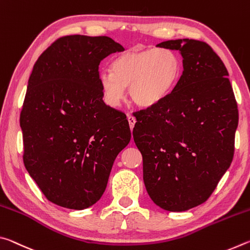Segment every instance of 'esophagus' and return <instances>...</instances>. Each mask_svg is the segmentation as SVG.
Returning a JSON list of instances; mask_svg holds the SVG:
<instances>
[{"label": "esophagus", "instance_id": "obj_1", "mask_svg": "<svg viewBox=\"0 0 250 250\" xmlns=\"http://www.w3.org/2000/svg\"><path fill=\"white\" fill-rule=\"evenodd\" d=\"M128 121H129V125H130V129H131V131H132V129H133V126H134V125H135V122H137V120H135V118H134L133 116H131V115H128Z\"/></svg>", "mask_w": 250, "mask_h": 250}]
</instances>
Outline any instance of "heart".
I'll use <instances>...</instances> for the list:
<instances>
[{"label": "heart", "mask_w": 250, "mask_h": 250, "mask_svg": "<svg viewBox=\"0 0 250 250\" xmlns=\"http://www.w3.org/2000/svg\"><path fill=\"white\" fill-rule=\"evenodd\" d=\"M182 61L168 48L128 49L118 55L111 71L99 75L104 101L112 107L119 105L129 87V96L135 104L151 108L163 103L180 82Z\"/></svg>", "instance_id": "1"}]
</instances>
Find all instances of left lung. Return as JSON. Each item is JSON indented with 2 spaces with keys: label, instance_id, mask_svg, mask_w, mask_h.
I'll use <instances>...</instances> for the list:
<instances>
[{
  "label": "left lung",
  "instance_id": "left-lung-1",
  "mask_svg": "<svg viewBox=\"0 0 250 250\" xmlns=\"http://www.w3.org/2000/svg\"><path fill=\"white\" fill-rule=\"evenodd\" d=\"M156 46L179 50L183 73L163 103L137 112L133 139L151 200L183 211L206 202L230 167L238 110L226 67L208 44L184 39Z\"/></svg>",
  "mask_w": 250,
  "mask_h": 250
}]
</instances>
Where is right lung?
<instances>
[{
  "instance_id": "1",
  "label": "right lung",
  "mask_w": 250,
  "mask_h": 250,
  "mask_svg": "<svg viewBox=\"0 0 250 250\" xmlns=\"http://www.w3.org/2000/svg\"><path fill=\"white\" fill-rule=\"evenodd\" d=\"M120 44L107 36L55 41L29 76L20 125L23 161L48 201L83 209L100 200L131 139L124 112L105 104L99 64Z\"/></svg>"
}]
</instances>
